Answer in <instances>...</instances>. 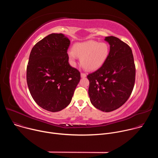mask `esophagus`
I'll list each match as a JSON object with an SVG mask.
<instances>
[{"instance_id":"1","label":"esophagus","mask_w":158,"mask_h":158,"mask_svg":"<svg viewBox=\"0 0 158 158\" xmlns=\"http://www.w3.org/2000/svg\"><path fill=\"white\" fill-rule=\"evenodd\" d=\"M81 77L82 78H84V77H86V74H84V73H81Z\"/></svg>"}]
</instances>
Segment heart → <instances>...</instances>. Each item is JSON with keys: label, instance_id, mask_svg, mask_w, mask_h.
<instances>
[{"label": "heart", "instance_id": "heart-1", "mask_svg": "<svg viewBox=\"0 0 158 158\" xmlns=\"http://www.w3.org/2000/svg\"><path fill=\"white\" fill-rule=\"evenodd\" d=\"M109 54V47L106 42L87 40L74 45L73 50L67 51V56L73 65L77 57L81 64L87 71H95L105 63Z\"/></svg>", "mask_w": 158, "mask_h": 158}]
</instances>
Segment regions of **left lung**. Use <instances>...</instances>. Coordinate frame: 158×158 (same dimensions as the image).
I'll list each match as a JSON object with an SVG mask.
<instances>
[{"label": "left lung", "mask_w": 158, "mask_h": 158, "mask_svg": "<svg viewBox=\"0 0 158 158\" xmlns=\"http://www.w3.org/2000/svg\"><path fill=\"white\" fill-rule=\"evenodd\" d=\"M110 46L105 63L89 74L88 90L91 104L103 112H110L122 106L131 94L136 69L131 48L119 39L106 37Z\"/></svg>", "instance_id": "8db88e82"}]
</instances>
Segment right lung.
I'll return each mask as SVG.
<instances>
[{"instance_id": "obj_1", "label": "right lung", "mask_w": 158, "mask_h": 158, "mask_svg": "<svg viewBox=\"0 0 158 158\" xmlns=\"http://www.w3.org/2000/svg\"><path fill=\"white\" fill-rule=\"evenodd\" d=\"M70 40L62 34H51L32 49L27 67V82L35 102L50 112L68 106L80 81V73L69 64Z\"/></svg>"}]
</instances>
